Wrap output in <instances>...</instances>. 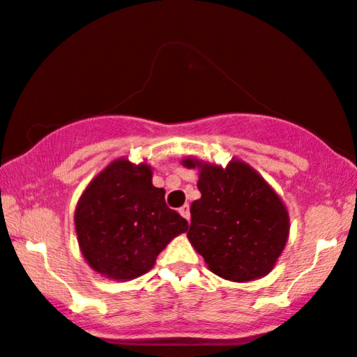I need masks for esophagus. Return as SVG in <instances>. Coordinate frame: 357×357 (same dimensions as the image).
<instances>
[{
  "label": "esophagus",
  "mask_w": 357,
  "mask_h": 357,
  "mask_svg": "<svg viewBox=\"0 0 357 357\" xmlns=\"http://www.w3.org/2000/svg\"><path fill=\"white\" fill-rule=\"evenodd\" d=\"M179 213H181V216L184 218L186 221L191 220V213H190V204H184L183 208H179Z\"/></svg>",
  "instance_id": "34e87169"
}]
</instances>
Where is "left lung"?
Masks as SVG:
<instances>
[{
	"label": "left lung",
	"mask_w": 357,
	"mask_h": 357,
	"mask_svg": "<svg viewBox=\"0 0 357 357\" xmlns=\"http://www.w3.org/2000/svg\"><path fill=\"white\" fill-rule=\"evenodd\" d=\"M199 167L201 197L191 204L188 238L218 276L251 281L266 276L286 246L287 211L252 167L231 161L226 167L184 160Z\"/></svg>",
	"instance_id": "obj_1"
}]
</instances>
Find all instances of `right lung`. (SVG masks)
Masks as SVG:
<instances>
[{
    "instance_id": "1",
    "label": "right lung",
    "mask_w": 357,
    "mask_h": 357,
    "mask_svg": "<svg viewBox=\"0 0 357 357\" xmlns=\"http://www.w3.org/2000/svg\"><path fill=\"white\" fill-rule=\"evenodd\" d=\"M151 178L148 165L118 160L86 188L75 225L81 252L94 271L119 281L141 276L166 244L188 229Z\"/></svg>"
}]
</instances>
